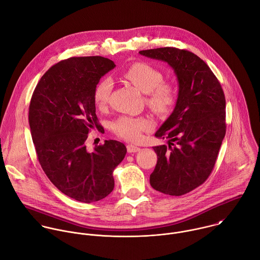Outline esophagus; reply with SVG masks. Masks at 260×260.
Segmentation results:
<instances>
[{"instance_id":"34e87169","label":"esophagus","mask_w":260,"mask_h":260,"mask_svg":"<svg viewBox=\"0 0 260 260\" xmlns=\"http://www.w3.org/2000/svg\"><path fill=\"white\" fill-rule=\"evenodd\" d=\"M141 149L139 148V147H137V146H135V145H127V152L128 153H137V152H139Z\"/></svg>"}]
</instances>
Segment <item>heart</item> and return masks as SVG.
I'll return each mask as SVG.
<instances>
[{"label": "heart", "instance_id": "1", "mask_svg": "<svg viewBox=\"0 0 260 260\" xmlns=\"http://www.w3.org/2000/svg\"><path fill=\"white\" fill-rule=\"evenodd\" d=\"M123 77L134 84L140 91L146 93V102L156 113L164 114L170 110L175 102V91L170 83L163 82V74L160 70L148 62H135L124 72ZM112 90V81L109 78L102 79L95 87L94 101L98 107H104ZM153 126L151 119L146 117H134L122 115L112 123L113 132L125 140L136 141L142 132Z\"/></svg>", "mask_w": 260, "mask_h": 260}]
</instances>
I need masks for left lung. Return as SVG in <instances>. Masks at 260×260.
<instances>
[{
	"label": "left lung",
	"mask_w": 260,
	"mask_h": 260,
	"mask_svg": "<svg viewBox=\"0 0 260 260\" xmlns=\"http://www.w3.org/2000/svg\"><path fill=\"white\" fill-rule=\"evenodd\" d=\"M166 61L178 81L175 108L155 136L168 147H153L158 160L150 175L152 187L179 197L202 185L212 173L226 135V99L220 82L197 54L176 47L141 50Z\"/></svg>",
	"instance_id": "left-lung-1"
}]
</instances>
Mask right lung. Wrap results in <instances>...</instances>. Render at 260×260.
Segmentation results:
<instances>
[{"label": "right lung", "instance_id": "right-lung-1", "mask_svg": "<svg viewBox=\"0 0 260 260\" xmlns=\"http://www.w3.org/2000/svg\"><path fill=\"white\" fill-rule=\"evenodd\" d=\"M114 67L99 55L60 60L41 77L29 105L32 141L44 173L58 190L85 204L113 190V170L126 154L125 146L113 140L93 152L85 144L99 126L95 87Z\"/></svg>", "mask_w": 260, "mask_h": 260}]
</instances>
